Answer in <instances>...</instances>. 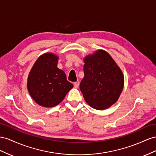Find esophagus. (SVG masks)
<instances>
[{
  "instance_id": "obj_1",
  "label": "esophagus",
  "mask_w": 156,
  "mask_h": 156,
  "mask_svg": "<svg viewBox=\"0 0 156 156\" xmlns=\"http://www.w3.org/2000/svg\"><path fill=\"white\" fill-rule=\"evenodd\" d=\"M79 85H80V82H74V87H76V88H78V87H79Z\"/></svg>"
}]
</instances>
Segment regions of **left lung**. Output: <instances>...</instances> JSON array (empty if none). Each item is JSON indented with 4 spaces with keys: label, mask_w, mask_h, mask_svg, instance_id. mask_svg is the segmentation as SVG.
<instances>
[{
    "label": "left lung",
    "mask_w": 156,
    "mask_h": 156,
    "mask_svg": "<svg viewBox=\"0 0 156 156\" xmlns=\"http://www.w3.org/2000/svg\"><path fill=\"white\" fill-rule=\"evenodd\" d=\"M84 77L80 89L93 108L105 110L116 102L122 92L124 76L109 53L98 50L83 58Z\"/></svg>",
    "instance_id": "1"
}]
</instances>
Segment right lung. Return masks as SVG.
Instances as JSON below:
<instances>
[{
	"mask_svg": "<svg viewBox=\"0 0 156 156\" xmlns=\"http://www.w3.org/2000/svg\"><path fill=\"white\" fill-rule=\"evenodd\" d=\"M58 59L54 53H44L35 62L28 76L27 86L29 94L43 107L58 105L73 87L64 71L57 68Z\"/></svg>",
	"mask_w": 156,
	"mask_h": 156,
	"instance_id": "add662e5",
	"label": "right lung"
}]
</instances>
